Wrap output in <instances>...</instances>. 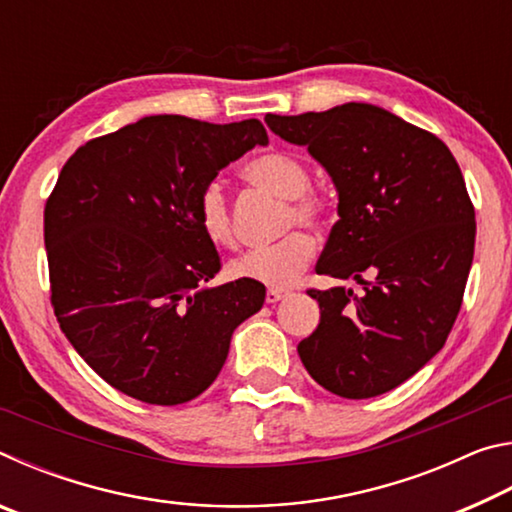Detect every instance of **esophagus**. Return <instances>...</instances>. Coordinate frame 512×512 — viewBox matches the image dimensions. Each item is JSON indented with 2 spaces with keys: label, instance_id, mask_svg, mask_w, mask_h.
<instances>
[{
  "label": "esophagus",
  "instance_id": "obj_1",
  "mask_svg": "<svg viewBox=\"0 0 512 512\" xmlns=\"http://www.w3.org/2000/svg\"><path fill=\"white\" fill-rule=\"evenodd\" d=\"M287 296H289V291H284V289H268L266 291V302H268V305H273V302L287 298Z\"/></svg>",
  "mask_w": 512,
  "mask_h": 512
}]
</instances>
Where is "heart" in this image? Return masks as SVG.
Listing matches in <instances>:
<instances>
[{"mask_svg": "<svg viewBox=\"0 0 512 512\" xmlns=\"http://www.w3.org/2000/svg\"><path fill=\"white\" fill-rule=\"evenodd\" d=\"M241 178L262 192L284 198L282 230L302 225L323 230L332 205L320 189L309 185V169L298 155L287 151H268L250 158L241 167ZM196 221L205 239L214 246H230L235 241V225L228 198L219 183H207L196 198ZM314 257V239L307 232L293 230L277 244L255 248L228 264V275L235 280L259 282L266 287H287L309 266Z\"/></svg>", "mask_w": 512, "mask_h": 512, "instance_id": "heart-1", "label": "heart"}]
</instances>
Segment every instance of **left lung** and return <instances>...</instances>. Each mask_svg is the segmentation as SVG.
I'll use <instances>...</instances> for the list:
<instances>
[{"label":"left lung","mask_w":512,"mask_h":512,"mask_svg":"<svg viewBox=\"0 0 512 512\" xmlns=\"http://www.w3.org/2000/svg\"><path fill=\"white\" fill-rule=\"evenodd\" d=\"M264 121L307 146L339 189L316 273L366 289H307L320 323L300 359L348 400L393 391L443 348L463 305L476 221L461 167L436 135L370 103Z\"/></svg>","instance_id":"left-lung-1"}]
</instances>
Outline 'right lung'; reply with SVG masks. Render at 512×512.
Segmentation results:
<instances>
[{
	"instance_id": "add662e5",
	"label": "right lung",
	"mask_w": 512,
	"mask_h": 512,
	"mask_svg": "<svg viewBox=\"0 0 512 512\" xmlns=\"http://www.w3.org/2000/svg\"><path fill=\"white\" fill-rule=\"evenodd\" d=\"M268 135L155 115L74 151L45 205L51 307L85 363L128 397L173 406L219 375L266 289H210L221 257L196 221L198 192Z\"/></svg>"
}]
</instances>
